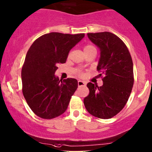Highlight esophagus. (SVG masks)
<instances>
[{
	"instance_id": "esophagus-1",
	"label": "esophagus",
	"mask_w": 152,
	"mask_h": 152,
	"mask_svg": "<svg viewBox=\"0 0 152 152\" xmlns=\"http://www.w3.org/2000/svg\"><path fill=\"white\" fill-rule=\"evenodd\" d=\"M86 85V83L83 81H78V86H85Z\"/></svg>"
}]
</instances>
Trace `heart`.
I'll return each mask as SVG.
<instances>
[{
	"label": "heart",
	"mask_w": 152,
	"mask_h": 152,
	"mask_svg": "<svg viewBox=\"0 0 152 152\" xmlns=\"http://www.w3.org/2000/svg\"><path fill=\"white\" fill-rule=\"evenodd\" d=\"M94 49H95L94 46H92V45H86V46L84 47V52H86V51L90 50H94ZM80 74H81V73H80Z\"/></svg>",
	"instance_id": "b5f03b06"
}]
</instances>
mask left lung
I'll use <instances>...</instances> for the list:
<instances>
[{"mask_svg":"<svg viewBox=\"0 0 152 152\" xmlns=\"http://www.w3.org/2000/svg\"><path fill=\"white\" fill-rule=\"evenodd\" d=\"M87 36L100 50L96 69L104 77L101 86L88 83L89 94L84 98V106L93 116L109 119L122 110L132 91V58L125 43L113 33H88Z\"/></svg>","mask_w":152,"mask_h":152,"instance_id":"left-lung-1","label":"left lung"}]
</instances>
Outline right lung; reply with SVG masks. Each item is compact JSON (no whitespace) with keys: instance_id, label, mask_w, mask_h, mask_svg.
Masks as SVG:
<instances>
[{"instance_id":"1","label":"right lung","mask_w":152,"mask_h":152,"mask_svg":"<svg viewBox=\"0 0 152 152\" xmlns=\"http://www.w3.org/2000/svg\"><path fill=\"white\" fill-rule=\"evenodd\" d=\"M84 34L50 32L39 37L26 53L21 69L22 92L36 115L53 119L67 110L78 81L56 76L58 63L66 62L69 51L84 38Z\"/></svg>"}]
</instances>
